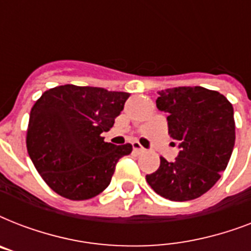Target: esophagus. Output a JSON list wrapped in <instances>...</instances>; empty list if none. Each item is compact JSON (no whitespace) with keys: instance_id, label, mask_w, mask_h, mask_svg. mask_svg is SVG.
Here are the masks:
<instances>
[{"instance_id":"34e87169","label":"esophagus","mask_w":251,"mask_h":251,"mask_svg":"<svg viewBox=\"0 0 251 251\" xmlns=\"http://www.w3.org/2000/svg\"><path fill=\"white\" fill-rule=\"evenodd\" d=\"M133 149L134 151H137V152H146V149H143V147L139 145V142H133Z\"/></svg>"}]
</instances>
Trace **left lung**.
I'll return each instance as SVG.
<instances>
[{"label":"left lung","mask_w":251,"mask_h":251,"mask_svg":"<svg viewBox=\"0 0 251 251\" xmlns=\"http://www.w3.org/2000/svg\"><path fill=\"white\" fill-rule=\"evenodd\" d=\"M159 95L157 109L168 113V133L181 151L173 161L160 157L159 169L146 179L165 199L191 201L210 190L228 165L236 139L233 106L218 91L199 86Z\"/></svg>","instance_id":"obj_1"}]
</instances>
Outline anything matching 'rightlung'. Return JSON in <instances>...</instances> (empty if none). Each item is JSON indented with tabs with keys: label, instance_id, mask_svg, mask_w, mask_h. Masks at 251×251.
<instances>
[{
	"label": "right lung",
	"instance_id": "add662e5",
	"mask_svg": "<svg viewBox=\"0 0 251 251\" xmlns=\"http://www.w3.org/2000/svg\"><path fill=\"white\" fill-rule=\"evenodd\" d=\"M129 96L100 87L65 84L45 91L33 104L27 151L53 191L84 201L108 187L117 161L133 146L104 142L101 133L113 126Z\"/></svg>",
	"mask_w": 251,
	"mask_h": 251
}]
</instances>
